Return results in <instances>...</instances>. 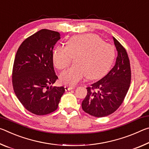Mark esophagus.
<instances>
[{"mask_svg": "<svg viewBox=\"0 0 149 149\" xmlns=\"http://www.w3.org/2000/svg\"><path fill=\"white\" fill-rule=\"evenodd\" d=\"M64 88H65V91H70L72 89H75V87H74V86H68V85H65Z\"/></svg>", "mask_w": 149, "mask_h": 149, "instance_id": "obj_1", "label": "esophagus"}]
</instances>
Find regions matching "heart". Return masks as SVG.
Returning a JSON list of instances; mask_svg holds the SVG:
<instances>
[{
  "label": "heart",
  "instance_id": "obj_1",
  "mask_svg": "<svg viewBox=\"0 0 149 149\" xmlns=\"http://www.w3.org/2000/svg\"><path fill=\"white\" fill-rule=\"evenodd\" d=\"M115 56L114 47L102 41L94 34L78 35L72 37L67 47L57 46L52 53V60L57 69L62 70L76 58V65L64 70L60 80L67 85H77L87 77L96 79L102 77L109 70Z\"/></svg>",
  "mask_w": 149,
  "mask_h": 149
}]
</instances>
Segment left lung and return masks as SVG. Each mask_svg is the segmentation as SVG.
Masks as SVG:
<instances>
[{
	"label": "left lung",
	"instance_id": "1",
	"mask_svg": "<svg viewBox=\"0 0 149 149\" xmlns=\"http://www.w3.org/2000/svg\"><path fill=\"white\" fill-rule=\"evenodd\" d=\"M118 51L114 66L101 79L87 87L83 110L93 116L101 118L114 112L122 104L130 88L131 68L125 49L114 37Z\"/></svg>",
	"mask_w": 149,
	"mask_h": 149
}]
</instances>
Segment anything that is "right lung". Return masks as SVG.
Masks as SVG:
<instances>
[{
  "label": "right lung",
  "instance_id": "1",
  "mask_svg": "<svg viewBox=\"0 0 149 149\" xmlns=\"http://www.w3.org/2000/svg\"><path fill=\"white\" fill-rule=\"evenodd\" d=\"M60 39L58 32L41 29L22 42L15 56L14 93L25 108L34 114L46 115L56 110L65 92L64 87H49L58 79L52 50Z\"/></svg>",
  "mask_w": 149,
  "mask_h": 149
}]
</instances>
